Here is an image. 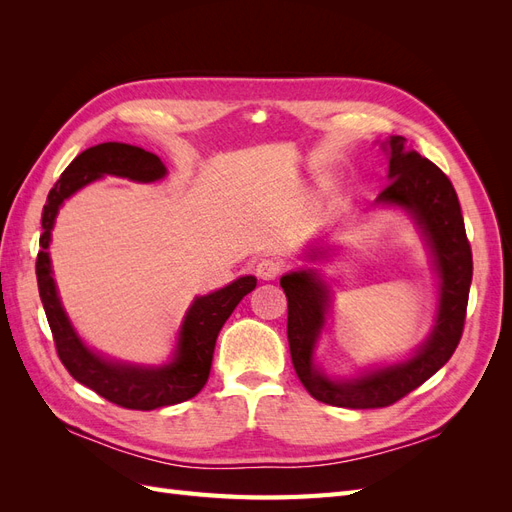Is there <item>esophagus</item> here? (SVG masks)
Here are the masks:
<instances>
[{"mask_svg":"<svg viewBox=\"0 0 512 512\" xmlns=\"http://www.w3.org/2000/svg\"><path fill=\"white\" fill-rule=\"evenodd\" d=\"M284 271V265L280 260L275 258H260L256 262V275L260 277V280H275V277H280Z\"/></svg>","mask_w":512,"mask_h":512,"instance_id":"34e87169","label":"esophagus"}]
</instances>
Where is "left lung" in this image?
<instances>
[{"mask_svg":"<svg viewBox=\"0 0 512 512\" xmlns=\"http://www.w3.org/2000/svg\"><path fill=\"white\" fill-rule=\"evenodd\" d=\"M389 179L378 203L399 205L414 215L431 245L440 271V309L433 333L410 361L371 371L356 380H331L316 371L312 352L329 307L327 286L312 271L288 273L280 286L288 299V344L294 371L307 393L322 404L367 410L386 408L429 380L451 359L463 335L472 284V247L459 198L442 170L391 136Z\"/></svg>","mask_w":512,"mask_h":512,"instance_id":"8db88e82","label":"left lung"}]
</instances>
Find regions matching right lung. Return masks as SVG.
<instances>
[{
	"label": "right lung",
	"instance_id": "add662e5",
	"mask_svg": "<svg viewBox=\"0 0 512 512\" xmlns=\"http://www.w3.org/2000/svg\"><path fill=\"white\" fill-rule=\"evenodd\" d=\"M102 175L128 177L134 181H156L166 175V166L156 153L126 143H102L89 147L76 156L57 179L42 209V235L40 252L36 258L38 292L44 305L46 320L53 333V342L59 361L70 371V376L89 386L100 397L128 410H156L162 406H175L200 393L207 384L215 339L224 322L235 312L239 301L256 288V277L245 275L226 288L198 297L179 333L177 356L170 365L160 369H143L104 361L102 356L89 352L59 303L55 282L51 277L49 241L55 215L61 203L83 185Z\"/></svg>",
	"mask_w": 512,
	"mask_h": 512
}]
</instances>
